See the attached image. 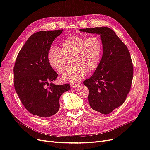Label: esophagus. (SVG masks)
<instances>
[{
  "label": "esophagus",
  "mask_w": 150,
  "mask_h": 150,
  "mask_svg": "<svg viewBox=\"0 0 150 150\" xmlns=\"http://www.w3.org/2000/svg\"><path fill=\"white\" fill-rule=\"evenodd\" d=\"M71 86L73 88H76V87H78V86H79L78 84H71Z\"/></svg>",
  "instance_id": "1"
}]
</instances>
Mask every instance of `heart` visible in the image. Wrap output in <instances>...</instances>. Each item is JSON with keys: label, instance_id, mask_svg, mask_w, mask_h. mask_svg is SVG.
I'll list each match as a JSON object with an SVG mask.
<instances>
[{"label": "heart", "instance_id": "heart-1", "mask_svg": "<svg viewBox=\"0 0 150 150\" xmlns=\"http://www.w3.org/2000/svg\"><path fill=\"white\" fill-rule=\"evenodd\" d=\"M103 51V44L98 35L91 37L74 36L62 42V49L52 46L49 50L47 61L52 69L64 72L72 57L75 64L61 77L64 82L77 83L87 74L97 69Z\"/></svg>", "mask_w": 150, "mask_h": 150}]
</instances>
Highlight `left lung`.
Wrapping results in <instances>:
<instances>
[{
	"mask_svg": "<svg viewBox=\"0 0 150 150\" xmlns=\"http://www.w3.org/2000/svg\"><path fill=\"white\" fill-rule=\"evenodd\" d=\"M79 30L101 35V61L91 77L84 81V84L89 91L91 109L103 115L110 114L123 104L130 91L133 67L129 52L115 32L107 27Z\"/></svg>",
	"mask_w": 150,
	"mask_h": 150,
	"instance_id": "1",
	"label": "left lung"
}]
</instances>
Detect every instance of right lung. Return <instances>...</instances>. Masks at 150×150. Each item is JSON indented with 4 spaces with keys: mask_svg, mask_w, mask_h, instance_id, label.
<instances>
[{
    "mask_svg": "<svg viewBox=\"0 0 150 150\" xmlns=\"http://www.w3.org/2000/svg\"><path fill=\"white\" fill-rule=\"evenodd\" d=\"M63 30L39 31L28 39L13 67L14 88L22 104L34 115L47 117L59 110V98L70 84L52 82L58 74L47 61L49 50Z\"/></svg>",
    "mask_w": 150,
    "mask_h": 150,
    "instance_id": "1",
    "label": "right lung"
}]
</instances>
